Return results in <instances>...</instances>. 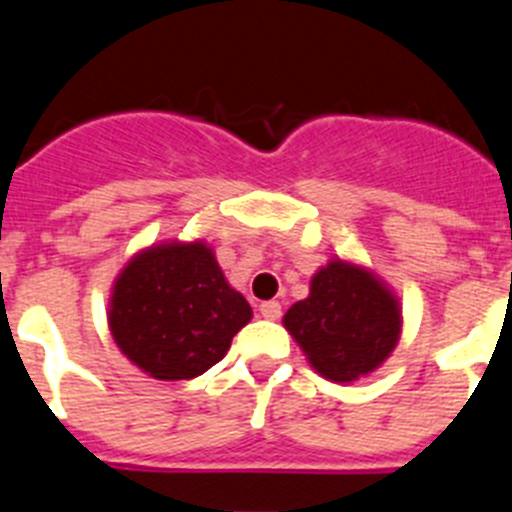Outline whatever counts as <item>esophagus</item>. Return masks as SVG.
<instances>
[{"instance_id": "34e87169", "label": "esophagus", "mask_w": 512, "mask_h": 512, "mask_svg": "<svg viewBox=\"0 0 512 512\" xmlns=\"http://www.w3.org/2000/svg\"><path fill=\"white\" fill-rule=\"evenodd\" d=\"M261 315H264L266 320H279V315H282V305H279L277 300H269V302H261Z\"/></svg>"}]
</instances>
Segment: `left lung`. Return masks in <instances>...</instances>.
Returning <instances> with one entry per match:
<instances>
[{
  "mask_svg": "<svg viewBox=\"0 0 512 512\" xmlns=\"http://www.w3.org/2000/svg\"><path fill=\"white\" fill-rule=\"evenodd\" d=\"M284 328L295 336L315 372L354 382L374 372L400 338V307L374 274L330 261L310 282V297L292 305Z\"/></svg>",
  "mask_w": 512,
  "mask_h": 512,
  "instance_id": "8db88e82",
  "label": "left lung"
}]
</instances>
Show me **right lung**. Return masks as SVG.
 I'll return each mask as SVG.
<instances>
[{
    "instance_id": "obj_1",
    "label": "right lung",
    "mask_w": 512,
    "mask_h": 512,
    "mask_svg": "<svg viewBox=\"0 0 512 512\" xmlns=\"http://www.w3.org/2000/svg\"><path fill=\"white\" fill-rule=\"evenodd\" d=\"M248 320L251 305L225 282L205 243L148 248L112 289V338L153 379L205 374Z\"/></svg>"
}]
</instances>
